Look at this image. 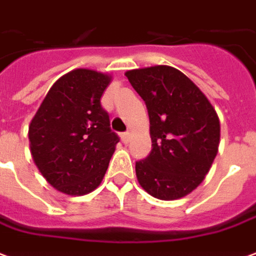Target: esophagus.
<instances>
[{
	"instance_id": "obj_1",
	"label": "esophagus",
	"mask_w": 256,
	"mask_h": 256,
	"mask_svg": "<svg viewBox=\"0 0 256 256\" xmlns=\"http://www.w3.org/2000/svg\"><path fill=\"white\" fill-rule=\"evenodd\" d=\"M130 132H124L122 135H121V139L124 143H128L130 142Z\"/></svg>"
}]
</instances>
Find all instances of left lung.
Here are the masks:
<instances>
[{"mask_svg": "<svg viewBox=\"0 0 256 256\" xmlns=\"http://www.w3.org/2000/svg\"><path fill=\"white\" fill-rule=\"evenodd\" d=\"M146 102L152 148L136 162V177L151 196L174 200L204 180L220 144V118L190 78L168 65L126 72Z\"/></svg>", "mask_w": 256, "mask_h": 256, "instance_id": "1", "label": "left lung"}]
</instances>
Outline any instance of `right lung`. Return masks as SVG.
I'll use <instances>...</instances> for the list:
<instances>
[{
	"label": "right lung",
	"instance_id": "obj_1",
	"mask_svg": "<svg viewBox=\"0 0 256 256\" xmlns=\"http://www.w3.org/2000/svg\"><path fill=\"white\" fill-rule=\"evenodd\" d=\"M112 76L78 68L49 90L28 126L31 156L57 191L82 196L105 176L118 143L100 96Z\"/></svg>",
	"mask_w": 256,
	"mask_h": 256
}]
</instances>
